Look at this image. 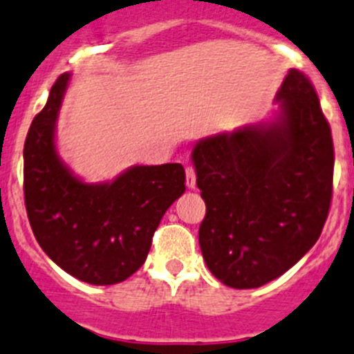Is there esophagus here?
Returning <instances> with one entry per match:
<instances>
[{"label":"esophagus","instance_id":"obj_1","mask_svg":"<svg viewBox=\"0 0 354 354\" xmlns=\"http://www.w3.org/2000/svg\"><path fill=\"white\" fill-rule=\"evenodd\" d=\"M195 181H197V174H195V169L192 166L187 167V187L195 188Z\"/></svg>","mask_w":354,"mask_h":354}]
</instances>
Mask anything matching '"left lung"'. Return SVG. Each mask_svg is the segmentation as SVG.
Returning <instances> with one entry per match:
<instances>
[{"label":"left lung","mask_w":354,"mask_h":354,"mask_svg":"<svg viewBox=\"0 0 354 354\" xmlns=\"http://www.w3.org/2000/svg\"><path fill=\"white\" fill-rule=\"evenodd\" d=\"M275 100V121L209 136L192 152L205 202L202 256L233 289H256L292 268L330 209L334 143L313 84L290 68Z\"/></svg>","instance_id":"8db88e82"}]
</instances>
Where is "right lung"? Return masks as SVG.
<instances>
[{
    "instance_id": "add662e5",
    "label": "right lung",
    "mask_w": 354,
    "mask_h": 354,
    "mask_svg": "<svg viewBox=\"0 0 354 354\" xmlns=\"http://www.w3.org/2000/svg\"><path fill=\"white\" fill-rule=\"evenodd\" d=\"M71 74L51 86L24 145L27 218L41 249L64 272L112 286L145 263L164 212L185 192L181 164L133 166L112 183L90 185L62 162L55 122Z\"/></svg>"
}]
</instances>
